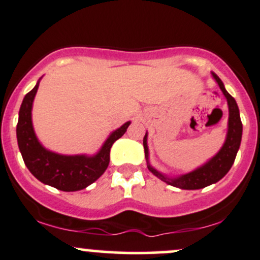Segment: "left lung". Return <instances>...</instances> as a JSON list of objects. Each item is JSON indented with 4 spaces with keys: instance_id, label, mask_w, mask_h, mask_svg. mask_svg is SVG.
<instances>
[{
    "instance_id": "8db88e82",
    "label": "left lung",
    "mask_w": 260,
    "mask_h": 260,
    "mask_svg": "<svg viewBox=\"0 0 260 260\" xmlns=\"http://www.w3.org/2000/svg\"><path fill=\"white\" fill-rule=\"evenodd\" d=\"M213 77L219 84L220 89L223 92V95L228 99L229 104V111H230V117H229V132H228V138H226L225 144L221 148V150L217 153L215 156L213 157L208 164H205L202 168L197 169L196 171L189 172V174L181 176L177 178H168L165 176H162L156 170L151 168L150 165L148 166V169L157 177H160L161 180L166 183L171 184V186L181 188V189H201L210 184L215 183V182L220 181L231 169L232 164L235 162L236 155H237L238 148L241 144V138H242V122H241L240 117V110H238L236 100L231 95L226 91L225 86H223L221 79L216 76L215 73H213ZM143 145H144V153L145 157L148 159V145H147V134L144 136L143 139Z\"/></svg>"
}]
</instances>
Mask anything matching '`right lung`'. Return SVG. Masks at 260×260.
Returning a JSON list of instances; mask_svg holds the SVG:
<instances>
[{
    "instance_id": "right-lung-1",
    "label": "right lung",
    "mask_w": 260,
    "mask_h": 260,
    "mask_svg": "<svg viewBox=\"0 0 260 260\" xmlns=\"http://www.w3.org/2000/svg\"><path fill=\"white\" fill-rule=\"evenodd\" d=\"M38 86L39 84L35 85L34 89L24 96L18 118V147L24 164L29 171L45 184L64 192L84 189L105 172L110 162V150L112 144L126 133L131 122L116 129L95 156H66L51 153L41 147L32 129L31 106Z\"/></svg>"
}]
</instances>
